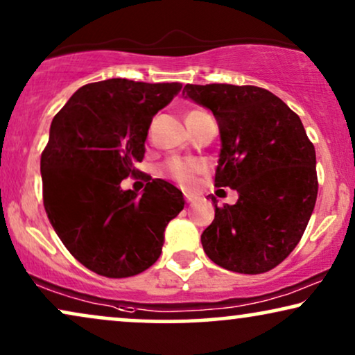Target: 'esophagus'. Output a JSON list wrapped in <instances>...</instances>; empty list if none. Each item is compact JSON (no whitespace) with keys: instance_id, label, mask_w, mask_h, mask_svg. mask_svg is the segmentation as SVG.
I'll return each instance as SVG.
<instances>
[{"instance_id":"34e87169","label":"esophagus","mask_w":355,"mask_h":355,"mask_svg":"<svg viewBox=\"0 0 355 355\" xmlns=\"http://www.w3.org/2000/svg\"><path fill=\"white\" fill-rule=\"evenodd\" d=\"M185 198H187V201H188V202H191L193 200H195V196H193L191 193H187V191H185Z\"/></svg>"}]
</instances>
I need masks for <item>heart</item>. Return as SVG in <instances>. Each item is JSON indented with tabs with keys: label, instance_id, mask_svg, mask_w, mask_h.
Segmentation results:
<instances>
[{
	"label": "heart",
	"instance_id": "1",
	"mask_svg": "<svg viewBox=\"0 0 355 355\" xmlns=\"http://www.w3.org/2000/svg\"><path fill=\"white\" fill-rule=\"evenodd\" d=\"M205 113L202 110H193L188 113L187 118H191L195 115ZM165 173L170 178H173L175 182H178L180 185H190L195 178L196 173H200L202 170V164L193 159H182V157H170L164 165Z\"/></svg>",
	"mask_w": 355,
	"mask_h": 355
}]
</instances>
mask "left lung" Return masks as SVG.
I'll return each instance as SVG.
<instances>
[{"instance_id":"obj_1","label":"left lung","mask_w":355,"mask_h":355,"mask_svg":"<svg viewBox=\"0 0 355 355\" xmlns=\"http://www.w3.org/2000/svg\"><path fill=\"white\" fill-rule=\"evenodd\" d=\"M183 94L214 113L222 149L214 185L239 191L216 205L201 235L211 261L242 274L271 271L300 242L318 195L315 146L299 115L257 86L187 84Z\"/></svg>"}]
</instances>
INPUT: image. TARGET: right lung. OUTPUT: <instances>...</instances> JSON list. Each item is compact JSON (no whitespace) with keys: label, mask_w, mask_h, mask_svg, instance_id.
<instances>
[{"label":"right lung","mask_w":355,"mask_h":355,"mask_svg":"<svg viewBox=\"0 0 355 355\" xmlns=\"http://www.w3.org/2000/svg\"><path fill=\"white\" fill-rule=\"evenodd\" d=\"M180 83L107 79L78 89L56 113L40 159L44 206L68 252L101 276H136L157 261L164 230L183 209L182 191L162 178L143 196L123 192L139 172L150 121Z\"/></svg>","instance_id":"obj_1"}]
</instances>
